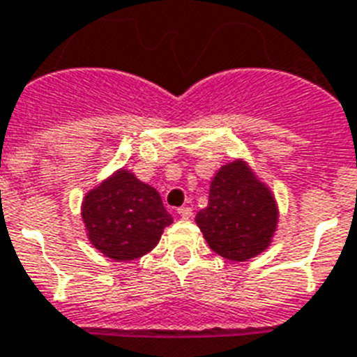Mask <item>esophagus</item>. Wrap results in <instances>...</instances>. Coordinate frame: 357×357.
<instances>
[{
    "label": "esophagus",
    "mask_w": 357,
    "mask_h": 357,
    "mask_svg": "<svg viewBox=\"0 0 357 357\" xmlns=\"http://www.w3.org/2000/svg\"><path fill=\"white\" fill-rule=\"evenodd\" d=\"M178 215L181 218H190L192 217V209H190V207H179Z\"/></svg>",
    "instance_id": "obj_1"
}]
</instances>
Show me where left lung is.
Masks as SVG:
<instances>
[{
	"label": "left lung",
	"instance_id": "left-lung-1",
	"mask_svg": "<svg viewBox=\"0 0 357 357\" xmlns=\"http://www.w3.org/2000/svg\"><path fill=\"white\" fill-rule=\"evenodd\" d=\"M276 222L274 198L241 161L218 170L209 204L196 215L209 248L231 261L261 254L271 243Z\"/></svg>",
	"mask_w": 357,
	"mask_h": 357
}]
</instances>
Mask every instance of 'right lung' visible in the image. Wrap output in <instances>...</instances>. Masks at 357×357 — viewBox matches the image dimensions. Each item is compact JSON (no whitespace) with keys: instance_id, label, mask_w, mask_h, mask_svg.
I'll use <instances>...</instances> for the list:
<instances>
[{"instance_id":"obj_1","label":"right lung","mask_w":357,"mask_h":357,"mask_svg":"<svg viewBox=\"0 0 357 357\" xmlns=\"http://www.w3.org/2000/svg\"><path fill=\"white\" fill-rule=\"evenodd\" d=\"M83 220L91 243L116 261L148 254L172 224L159 192L126 170L85 196Z\"/></svg>"}]
</instances>
